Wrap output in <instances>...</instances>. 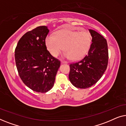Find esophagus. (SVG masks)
<instances>
[{
  "instance_id": "esophagus-1",
  "label": "esophagus",
  "mask_w": 126,
  "mask_h": 126,
  "mask_svg": "<svg viewBox=\"0 0 126 126\" xmlns=\"http://www.w3.org/2000/svg\"><path fill=\"white\" fill-rule=\"evenodd\" d=\"M61 63H67V62L63 61H61Z\"/></svg>"
}]
</instances>
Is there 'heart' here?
<instances>
[{"label": "heart", "mask_w": 126, "mask_h": 126, "mask_svg": "<svg viewBox=\"0 0 126 126\" xmlns=\"http://www.w3.org/2000/svg\"><path fill=\"white\" fill-rule=\"evenodd\" d=\"M48 50L57 57L64 49L63 57L73 60L82 58L88 51L91 44V35L89 32L72 30L58 31L56 35H48L45 39Z\"/></svg>", "instance_id": "1"}]
</instances>
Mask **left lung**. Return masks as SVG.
Here are the masks:
<instances>
[{
    "instance_id": "8db88e82",
    "label": "left lung",
    "mask_w": 126,
    "mask_h": 126,
    "mask_svg": "<svg viewBox=\"0 0 126 126\" xmlns=\"http://www.w3.org/2000/svg\"><path fill=\"white\" fill-rule=\"evenodd\" d=\"M88 30L92 38L88 54L80 61L69 65V79L77 88H88L95 84L103 76L108 65L107 40L96 31Z\"/></svg>"
}]
</instances>
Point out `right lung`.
<instances>
[{
  "label": "right lung",
  "mask_w": 126,
  "mask_h": 126,
  "mask_svg": "<svg viewBox=\"0 0 126 126\" xmlns=\"http://www.w3.org/2000/svg\"><path fill=\"white\" fill-rule=\"evenodd\" d=\"M47 26L27 32L18 41L15 60L19 75L27 87L37 92L46 93L54 85L60 61L47 50Z\"/></svg>",
  "instance_id": "add662e5"
}]
</instances>
